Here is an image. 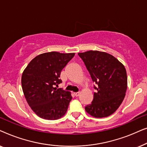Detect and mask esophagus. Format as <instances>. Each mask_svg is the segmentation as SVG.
Wrapping results in <instances>:
<instances>
[{"label":"esophagus","instance_id":"1","mask_svg":"<svg viewBox=\"0 0 147 147\" xmlns=\"http://www.w3.org/2000/svg\"><path fill=\"white\" fill-rule=\"evenodd\" d=\"M79 95H80V92H76V93H74V96H76V97L79 96Z\"/></svg>","mask_w":147,"mask_h":147}]
</instances>
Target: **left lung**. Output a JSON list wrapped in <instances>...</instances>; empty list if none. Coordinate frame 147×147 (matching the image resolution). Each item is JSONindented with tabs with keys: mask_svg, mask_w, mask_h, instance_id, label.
<instances>
[{
	"mask_svg": "<svg viewBox=\"0 0 147 147\" xmlns=\"http://www.w3.org/2000/svg\"><path fill=\"white\" fill-rule=\"evenodd\" d=\"M96 84L92 104L87 105V113L95 118L107 117L116 112L122 104L127 90L125 67L113 55L103 51H88L79 53Z\"/></svg>",
	"mask_w": 147,
	"mask_h": 147,
	"instance_id": "left-lung-1",
	"label": "left lung"
}]
</instances>
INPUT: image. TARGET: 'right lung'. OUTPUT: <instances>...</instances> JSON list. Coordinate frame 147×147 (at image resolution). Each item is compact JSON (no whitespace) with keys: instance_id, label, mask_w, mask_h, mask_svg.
Segmentation results:
<instances>
[{"instance_id":"1","label":"right lung","mask_w":147,"mask_h":147,"mask_svg":"<svg viewBox=\"0 0 147 147\" xmlns=\"http://www.w3.org/2000/svg\"><path fill=\"white\" fill-rule=\"evenodd\" d=\"M75 53H44L30 61L23 72L21 85L32 110L40 118L57 120L65 115L72 99L71 93L55 88L61 82V70Z\"/></svg>"}]
</instances>
